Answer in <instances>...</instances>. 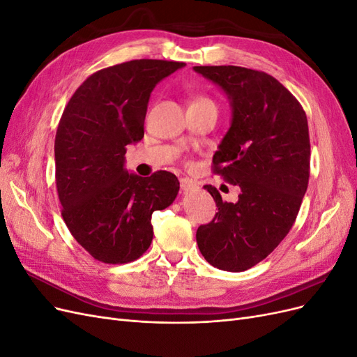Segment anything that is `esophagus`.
I'll use <instances>...</instances> for the list:
<instances>
[{
	"mask_svg": "<svg viewBox=\"0 0 357 357\" xmlns=\"http://www.w3.org/2000/svg\"><path fill=\"white\" fill-rule=\"evenodd\" d=\"M180 186H181V190L188 193V192H192V190H197L198 189V185L193 180L190 178H180Z\"/></svg>",
	"mask_w": 357,
	"mask_h": 357,
	"instance_id": "34e87169",
	"label": "esophagus"
}]
</instances>
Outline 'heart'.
I'll list each match as a JSON object with an SVG mask.
<instances>
[{
    "label": "heart",
    "mask_w": 357,
    "mask_h": 357,
    "mask_svg": "<svg viewBox=\"0 0 357 357\" xmlns=\"http://www.w3.org/2000/svg\"><path fill=\"white\" fill-rule=\"evenodd\" d=\"M192 104H213V101L210 98H207V96H198V98Z\"/></svg>",
    "instance_id": "b5f03b06"
}]
</instances>
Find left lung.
<instances>
[{"label": "left lung", "instance_id": "obj_1", "mask_svg": "<svg viewBox=\"0 0 357 357\" xmlns=\"http://www.w3.org/2000/svg\"><path fill=\"white\" fill-rule=\"evenodd\" d=\"M228 95L229 131L213 156V169L241 193L222 199L205 186L219 211L197 231L210 265L240 273L255 266L294 226L310 178V135L299 101L273 75L244 67H193Z\"/></svg>", "mask_w": 357, "mask_h": 357}]
</instances>
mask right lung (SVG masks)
Returning <instances> with one entry per match:
<instances>
[{
  "instance_id": "right-lung-1",
  "label": "right lung",
  "mask_w": 357,
  "mask_h": 357,
  "mask_svg": "<svg viewBox=\"0 0 357 357\" xmlns=\"http://www.w3.org/2000/svg\"><path fill=\"white\" fill-rule=\"evenodd\" d=\"M185 62L135 59L93 73L74 92L55 137L56 189L67 228L104 264H128L153 240L152 214L176 199L168 171L139 177L125 169L126 146L144 137L155 86Z\"/></svg>"
}]
</instances>
